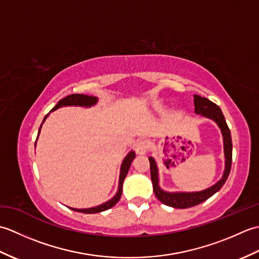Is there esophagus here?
I'll return each mask as SVG.
<instances>
[{
  "mask_svg": "<svg viewBox=\"0 0 259 259\" xmlns=\"http://www.w3.org/2000/svg\"><path fill=\"white\" fill-rule=\"evenodd\" d=\"M135 151H136L137 155H139V156L146 155L147 151H148V144H147V141L140 140V141L137 142V144L135 145Z\"/></svg>",
  "mask_w": 259,
  "mask_h": 259,
  "instance_id": "obj_1",
  "label": "esophagus"
}]
</instances>
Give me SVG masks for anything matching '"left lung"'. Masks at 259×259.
<instances>
[{
  "instance_id": "1",
  "label": "left lung",
  "mask_w": 259,
  "mask_h": 259,
  "mask_svg": "<svg viewBox=\"0 0 259 259\" xmlns=\"http://www.w3.org/2000/svg\"><path fill=\"white\" fill-rule=\"evenodd\" d=\"M194 104H195V113L200 114L201 117H205L210 119L216 122L218 128L221 129L223 135V141H224V155H225V170L223 174V177L219 179L216 184L209 187L207 189H203L201 191H176L170 192L163 190L160 186H159V171L158 166L155 159L149 157L150 161V172H151V181L153 187V192H155L156 197L160 200L162 203L174 208L185 209L189 207H194L196 205L206 201L208 198H210L212 195L222 188L230 172V168H232V157H233V144H232V136H230V130L225 120L224 114L222 112L221 108L217 104H214L207 98H203L200 96H194Z\"/></svg>"
}]
</instances>
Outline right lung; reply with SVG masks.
<instances>
[{
    "label": "right lung",
    "instance_id": "right-lung-1",
    "mask_svg": "<svg viewBox=\"0 0 259 259\" xmlns=\"http://www.w3.org/2000/svg\"><path fill=\"white\" fill-rule=\"evenodd\" d=\"M98 102V98L97 97H90V96H84V95H70L68 97H65L63 99H61L58 102V104L56 107H54L51 112L54 111V110H57L59 108H62V107H83V108H90L92 106H95ZM48 113L45 119H43V122H45L46 119L49 117ZM42 122V124H43ZM40 125V129H38V135H40V131H41V126ZM38 135H37V138H38ZM36 145V142H35ZM136 158V152L135 151H130L128 155H126L123 159L122 163H121V167H120V176H119V186H118V191L117 194H115L111 199L101 203V205L96 206V207H91V208H84V209H78V208H72V207H69L70 209H72L74 211H79V212H83V213H97V212H101L104 210H108V209L112 208L115 203H117L120 198L121 195H122V185H123V180L125 178L126 174L129 171V168L131 166V162L134 161V159Z\"/></svg>",
    "mask_w": 259,
    "mask_h": 259
}]
</instances>
